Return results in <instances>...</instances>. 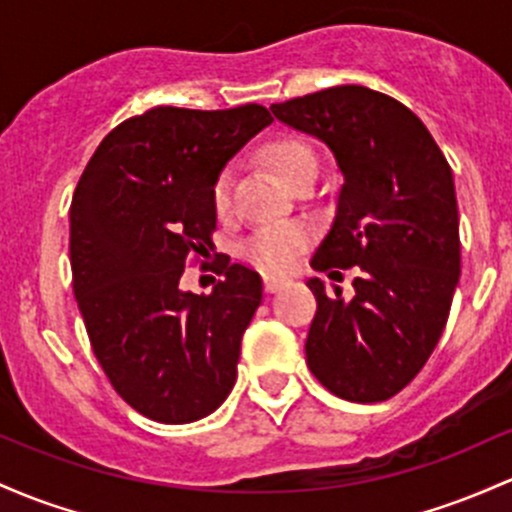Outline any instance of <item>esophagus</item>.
<instances>
[{
	"instance_id": "esophagus-1",
	"label": "esophagus",
	"mask_w": 512,
	"mask_h": 512,
	"mask_svg": "<svg viewBox=\"0 0 512 512\" xmlns=\"http://www.w3.org/2000/svg\"><path fill=\"white\" fill-rule=\"evenodd\" d=\"M286 279L282 277H265V291L267 294H277L279 289H284Z\"/></svg>"
}]
</instances>
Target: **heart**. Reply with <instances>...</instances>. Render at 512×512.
I'll use <instances>...</instances> for the list:
<instances>
[{
	"label": "heart",
	"mask_w": 512,
	"mask_h": 512,
	"mask_svg": "<svg viewBox=\"0 0 512 512\" xmlns=\"http://www.w3.org/2000/svg\"><path fill=\"white\" fill-rule=\"evenodd\" d=\"M267 160L289 184L303 172H318V153L301 138L289 136L272 140L267 145ZM211 201L218 216H226L233 206V172H230V167L218 172V177L213 179ZM308 243H311V230L303 223H279V226L257 230L245 243V257L265 272H286Z\"/></svg>",
	"instance_id": "heart-1"
}]
</instances>
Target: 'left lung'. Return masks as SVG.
<instances>
[{"label":"left lung","mask_w":512,"mask_h":512,"mask_svg":"<svg viewBox=\"0 0 512 512\" xmlns=\"http://www.w3.org/2000/svg\"><path fill=\"white\" fill-rule=\"evenodd\" d=\"M269 109L323 140L345 179L311 267L362 269L350 301L308 279L318 301L308 369L345 401H386L411 384L447 325L462 269L452 170L423 121L374 89L342 84Z\"/></svg>","instance_id":"1"}]
</instances>
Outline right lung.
<instances>
[{
  "label": "right lung",
  "instance_id": "add662e5",
  "mask_svg": "<svg viewBox=\"0 0 512 512\" xmlns=\"http://www.w3.org/2000/svg\"><path fill=\"white\" fill-rule=\"evenodd\" d=\"M272 121L260 104L155 106L101 140L77 182L70 265L84 328L116 393L157 423H194L235 384L260 274L221 260L209 296L179 279L213 247V179Z\"/></svg>",
  "mask_w": 512,
  "mask_h": 512
}]
</instances>
